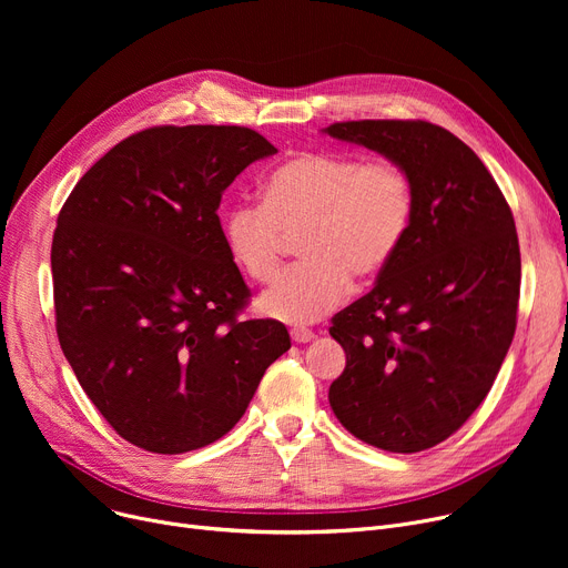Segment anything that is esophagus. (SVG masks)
<instances>
[{
    "label": "esophagus",
    "instance_id": "1",
    "mask_svg": "<svg viewBox=\"0 0 568 568\" xmlns=\"http://www.w3.org/2000/svg\"><path fill=\"white\" fill-rule=\"evenodd\" d=\"M290 336H292L294 343H311L315 338V334L311 329H306V326H294Z\"/></svg>",
    "mask_w": 568,
    "mask_h": 568
}]
</instances>
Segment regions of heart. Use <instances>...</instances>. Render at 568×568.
<instances>
[{
	"instance_id": "1",
	"label": "heart",
	"mask_w": 568,
	"mask_h": 568,
	"mask_svg": "<svg viewBox=\"0 0 568 568\" xmlns=\"http://www.w3.org/2000/svg\"><path fill=\"white\" fill-rule=\"evenodd\" d=\"M262 195L227 209L223 242L248 278L268 283L290 236L304 234V262L260 296L264 315L292 324H311L338 308L352 278H377L400 251L414 214L407 172L389 159L354 154H296L266 176Z\"/></svg>"
}]
</instances>
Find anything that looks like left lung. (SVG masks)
<instances>
[{"label": "left lung", "instance_id": "1", "mask_svg": "<svg viewBox=\"0 0 568 568\" xmlns=\"http://www.w3.org/2000/svg\"><path fill=\"white\" fill-rule=\"evenodd\" d=\"M398 163L412 182L405 242L375 287L334 317L347 364L329 386L336 419L362 442L416 454L484 403L516 334L520 248L493 174L422 119L326 126Z\"/></svg>", "mask_w": 568, "mask_h": 568}]
</instances>
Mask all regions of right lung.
Returning <instances> with one entry per match:
<instances>
[{
  "label": "right lung",
  "mask_w": 568,
  "mask_h": 568,
  "mask_svg": "<svg viewBox=\"0 0 568 568\" xmlns=\"http://www.w3.org/2000/svg\"><path fill=\"white\" fill-rule=\"evenodd\" d=\"M276 152L244 126H154L114 144L59 212V345L105 422L144 452L223 437L290 349L281 322L239 320L251 290L216 214L236 174Z\"/></svg>",
  "instance_id": "right-lung-1"
}]
</instances>
